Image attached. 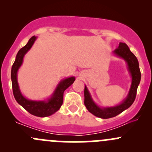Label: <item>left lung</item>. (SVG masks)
I'll return each mask as SVG.
<instances>
[{
  "mask_svg": "<svg viewBox=\"0 0 152 152\" xmlns=\"http://www.w3.org/2000/svg\"><path fill=\"white\" fill-rule=\"evenodd\" d=\"M114 53L125 59L128 65L129 72L131 73L132 77L131 89H130L128 96L123 103L114 107L100 108L93 102L87 87L86 86L85 87V105L87 107V110L96 117L104 119L110 118L118 115L132 104L136 98L137 87L140 84V78H141V73L139 68V63L137 57L129 50L126 44L121 42L118 48H117L114 50Z\"/></svg>",
  "mask_w": 152,
  "mask_h": 152,
  "instance_id": "obj_1",
  "label": "left lung"
}]
</instances>
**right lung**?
I'll return each instance as SVG.
<instances>
[{
    "instance_id": "add662e5",
    "label": "right lung",
    "mask_w": 152,
    "mask_h": 152,
    "mask_svg": "<svg viewBox=\"0 0 152 152\" xmlns=\"http://www.w3.org/2000/svg\"><path fill=\"white\" fill-rule=\"evenodd\" d=\"M35 39H36V37L33 36L31 37L28 43L22 48L20 49L17 54L16 59L12 67V73H11L12 90H13L14 96L17 102L22 106L26 110H27L30 114L37 116V117H47V116L51 115L52 114L59 110L63 103L64 91L73 83L75 78L70 77L62 81L55 90L51 99H49L48 102H35V101L28 100L24 98L21 94L19 87H18V81H17V72L20 65H22L24 55L32 46Z\"/></svg>"
}]
</instances>
